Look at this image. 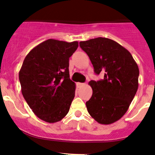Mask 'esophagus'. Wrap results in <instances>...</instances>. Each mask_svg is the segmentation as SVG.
<instances>
[{"label": "esophagus", "instance_id": "1", "mask_svg": "<svg viewBox=\"0 0 155 155\" xmlns=\"http://www.w3.org/2000/svg\"><path fill=\"white\" fill-rule=\"evenodd\" d=\"M77 86L79 87H82V86H83V85H84V83H81V82H77Z\"/></svg>", "mask_w": 155, "mask_h": 155}]
</instances>
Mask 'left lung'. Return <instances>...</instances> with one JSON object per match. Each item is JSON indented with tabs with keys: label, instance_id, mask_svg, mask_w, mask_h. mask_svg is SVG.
<instances>
[{
	"label": "left lung",
	"instance_id": "obj_1",
	"mask_svg": "<svg viewBox=\"0 0 155 155\" xmlns=\"http://www.w3.org/2000/svg\"><path fill=\"white\" fill-rule=\"evenodd\" d=\"M89 56L97 74L102 80H91V98L86 102L87 111L97 123L109 125L126 113L138 89L139 68L128 50L107 38L79 42Z\"/></svg>",
	"mask_w": 155,
	"mask_h": 155
}]
</instances>
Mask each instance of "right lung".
I'll return each mask as SVG.
<instances>
[{"mask_svg": "<svg viewBox=\"0 0 155 155\" xmlns=\"http://www.w3.org/2000/svg\"><path fill=\"white\" fill-rule=\"evenodd\" d=\"M78 41L48 39L27 55L19 71L23 97L41 120L54 123L68 114L76 84L70 79L69 58Z\"/></svg>", "mask_w": 155, "mask_h": 155, "instance_id": "right-lung-1", "label": "right lung"}]
</instances>
